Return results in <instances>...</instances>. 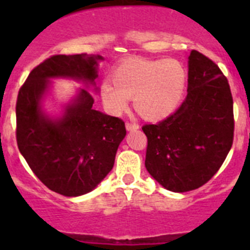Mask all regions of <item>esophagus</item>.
I'll return each instance as SVG.
<instances>
[{"instance_id": "obj_1", "label": "esophagus", "mask_w": 250, "mask_h": 250, "mask_svg": "<svg viewBox=\"0 0 250 250\" xmlns=\"http://www.w3.org/2000/svg\"><path fill=\"white\" fill-rule=\"evenodd\" d=\"M125 126H126V129L129 130V131H132V130H138L139 129V124L130 123V121H126V124H125Z\"/></svg>"}]
</instances>
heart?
I'll list each match as a JSON object with an SVG mask.
<instances>
[{
	"mask_svg": "<svg viewBox=\"0 0 250 250\" xmlns=\"http://www.w3.org/2000/svg\"><path fill=\"white\" fill-rule=\"evenodd\" d=\"M112 83L100 86L107 111L120 115L132 99L136 111L146 120H160L176 109L184 96L187 70L174 59H132L112 72Z\"/></svg>",
	"mask_w": 250,
	"mask_h": 250,
	"instance_id": "1",
	"label": "heart"
}]
</instances>
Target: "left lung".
Listing matches in <instances>:
<instances>
[{
	"mask_svg": "<svg viewBox=\"0 0 250 250\" xmlns=\"http://www.w3.org/2000/svg\"><path fill=\"white\" fill-rule=\"evenodd\" d=\"M188 95L173 115L146 124L145 167L170 191L198 189L215 175L233 145V98L228 80L209 57L189 55Z\"/></svg>",
	"mask_w": 250,
	"mask_h": 250,
	"instance_id": "left-lung-1",
	"label": "left lung"
}]
</instances>
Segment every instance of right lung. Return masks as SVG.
<instances>
[{
	"mask_svg": "<svg viewBox=\"0 0 250 250\" xmlns=\"http://www.w3.org/2000/svg\"><path fill=\"white\" fill-rule=\"evenodd\" d=\"M100 55H54L32 70L16 103V140L35 175L65 196L89 193L110 173L126 135L121 119L92 107L94 98L81 89L60 119L43 114L41 100L54 77H71L95 85Z\"/></svg>",
	"mask_w": 250,
	"mask_h": 250,
	"instance_id": "right-lung-1",
	"label": "right lung"
}]
</instances>
